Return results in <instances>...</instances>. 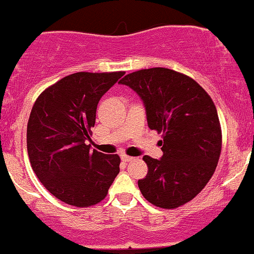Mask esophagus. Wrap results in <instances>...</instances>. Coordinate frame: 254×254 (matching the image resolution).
<instances>
[{"instance_id":"esophagus-1","label":"esophagus","mask_w":254,"mask_h":254,"mask_svg":"<svg viewBox=\"0 0 254 254\" xmlns=\"http://www.w3.org/2000/svg\"><path fill=\"white\" fill-rule=\"evenodd\" d=\"M135 158L134 157H130V156H122V161L123 162H125V163H129V162H131V161H134Z\"/></svg>"}]
</instances>
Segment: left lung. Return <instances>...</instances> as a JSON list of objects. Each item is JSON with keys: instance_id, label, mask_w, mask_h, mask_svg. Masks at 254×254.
Segmentation results:
<instances>
[{"instance_id": "obj_1", "label": "left lung", "mask_w": 254, "mask_h": 254, "mask_svg": "<svg viewBox=\"0 0 254 254\" xmlns=\"http://www.w3.org/2000/svg\"><path fill=\"white\" fill-rule=\"evenodd\" d=\"M120 84L141 98L151 130L163 132V156H143L148 172L137 184L146 200L163 209L188 203L206 186L221 152L216 107L193 78L165 67L135 71Z\"/></svg>"}]
</instances>
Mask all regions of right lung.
Returning a JSON list of instances; mask_svg holds the SVG:
<instances>
[{"label": "right lung", "instance_id": "add662e5", "mask_svg": "<svg viewBox=\"0 0 254 254\" xmlns=\"http://www.w3.org/2000/svg\"><path fill=\"white\" fill-rule=\"evenodd\" d=\"M123 75L72 73L45 89L33 106L27 127L32 168L64 203L77 207L99 203L119 173V156L91 151L86 142L99 99Z\"/></svg>", "mask_w": 254, "mask_h": 254}]
</instances>
